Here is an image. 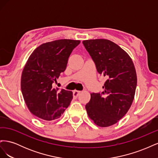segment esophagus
<instances>
[{
  "label": "esophagus",
  "instance_id": "obj_1",
  "mask_svg": "<svg viewBox=\"0 0 158 158\" xmlns=\"http://www.w3.org/2000/svg\"><path fill=\"white\" fill-rule=\"evenodd\" d=\"M80 94V91H78V90H74L73 91V97L76 98L78 96V95Z\"/></svg>",
  "mask_w": 158,
  "mask_h": 158
}]
</instances>
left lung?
<instances>
[{"instance_id": "1", "label": "left lung", "mask_w": 158, "mask_h": 158, "mask_svg": "<svg viewBox=\"0 0 158 158\" xmlns=\"http://www.w3.org/2000/svg\"><path fill=\"white\" fill-rule=\"evenodd\" d=\"M82 43L98 73L107 78L102 94H91L85 109L96 125L111 126L125 115L132 103L137 85L135 65L127 52L111 41L97 39Z\"/></svg>"}]
</instances>
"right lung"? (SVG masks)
Wrapping results in <instances>:
<instances>
[{
	"label": "right lung",
	"mask_w": 158,
	"mask_h": 158,
	"mask_svg": "<svg viewBox=\"0 0 158 158\" xmlns=\"http://www.w3.org/2000/svg\"><path fill=\"white\" fill-rule=\"evenodd\" d=\"M80 40H59L43 44L33 51L23 69L22 93L30 111L45 121L59 118L69 107L71 91L53 87L66 68L72 51Z\"/></svg>",
	"instance_id": "1"
}]
</instances>
